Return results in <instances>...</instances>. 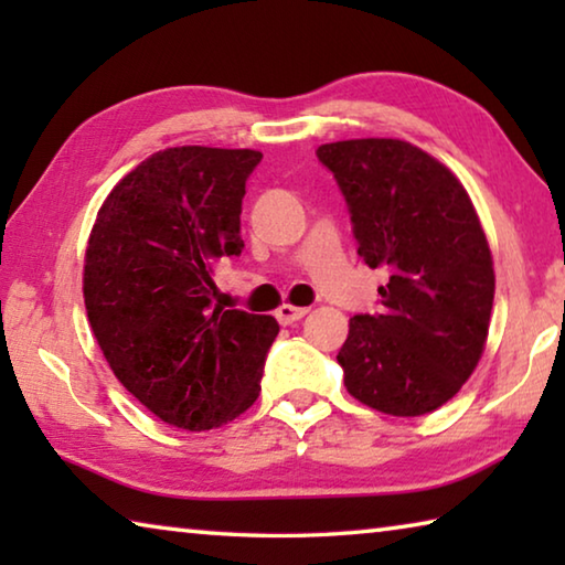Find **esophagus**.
<instances>
[{
  "mask_svg": "<svg viewBox=\"0 0 565 565\" xmlns=\"http://www.w3.org/2000/svg\"><path fill=\"white\" fill-rule=\"evenodd\" d=\"M306 313H309V309H303V306L284 303V306H279V311H276V319H279V323H284V327H289V323L301 321Z\"/></svg>",
  "mask_w": 565,
  "mask_h": 565,
  "instance_id": "obj_1",
  "label": "esophagus"
}]
</instances>
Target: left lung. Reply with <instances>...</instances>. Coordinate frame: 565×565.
<instances>
[{
  "label": "left lung",
  "instance_id": "left-lung-1",
  "mask_svg": "<svg viewBox=\"0 0 565 565\" xmlns=\"http://www.w3.org/2000/svg\"><path fill=\"white\" fill-rule=\"evenodd\" d=\"M317 157L347 199L359 256L388 271L381 309L349 321L343 384L384 414H431L461 391L489 337L495 276L471 199L401 139L333 141Z\"/></svg>",
  "mask_w": 565,
  "mask_h": 565
}]
</instances>
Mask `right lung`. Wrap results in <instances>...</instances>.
<instances>
[{"mask_svg": "<svg viewBox=\"0 0 565 565\" xmlns=\"http://www.w3.org/2000/svg\"><path fill=\"white\" fill-rule=\"evenodd\" d=\"M254 149L174 147L111 189L84 259V303L104 359L169 426L206 431L254 404L274 317L214 303V269L238 256Z\"/></svg>", "mask_w": 565, "mask_h": 565, "instance_id": "obj_1", "label": "right lung"}]
</instances>
